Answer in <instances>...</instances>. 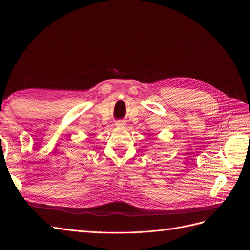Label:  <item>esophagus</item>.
I'll list each match as a JSON object with an SVG mask.
<instances>
[{
  "label": "esophagus",
  "instance_id": "obj_1",
  "mask_svg": "<svg viewBox=\"0 0 250 250\" xmlns=\"http://www.w3.org/2000/svg\"><path fill=\"white\" fill-rule=\"evenodd\" d=\"M117 127H125L126 126V122L125 121H123V120H119V121H117L116 122V124H115Z\"/></svg>",
  "mask_w": 250,
  "mask_h": 250
}]
</instances>
